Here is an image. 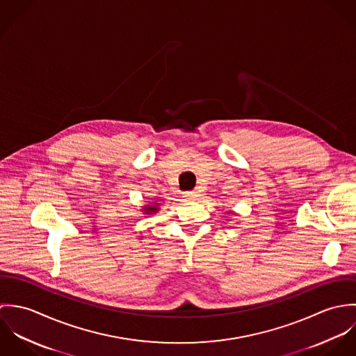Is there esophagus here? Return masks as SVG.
I'll list each match as a JSON object with an SVG mask.
<instances>
[{
	"label": "esophagus",
	"instance_id": "esophagus-1",
	"mask_svg": "<svg viewBox=\"0 0 356 356\" xmlns=\"http://www.w3.org/2000/svg\"><path fill=\"white\" fill-rule=\"evenodd\" d=\"M197 192H188V193H184V197L186 200H196L197 199Z\"/></svg>",
	"mask_w": 356,
	"mask_h": 356
}]
</instances>
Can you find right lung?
<instances>
[{
    "mask_svg": "<svg viewBox=\"0 0 356 356\" xmlns=\"http://www.w3.org/2000/svg\"><path fill=\"white\" fill-rule=\"evenodd\" d=\"M159 209H160L159 203L145 204V205L141 207V212H144L145 215H153V213H156Z\"/></svg>",
    "mask_w": 356,
    "mask_h": 356,
    "instance_id": "right-lung-1",
    "label": "right lung"
}]
</instances>
